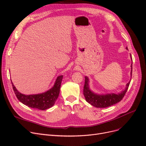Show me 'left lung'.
Masks as SVG:
<instances>
[{
    "label": "left lung",
    "instance_id": "left-lung-1",
    "mask_svg": "<svg viewBox=\"0 0 146 146\" xmlns=\"http://www.w3.org/2000/svg\"><path fill=\"white\" fill-rule=\"evenodd\" d=\"M126 49L128 50L127 47H126ZM130 57H131L132 61V63L131 64V72H130V74H131V79H130V80H131L133 70V60L131 54H130ZM85 83L83 89V95L85 97L86 102L89 103L91 105H93L94 106L96 107V108H106V107L110 106L120 102L124 96L129 85L130 82H131V80H129L128 83H127L125 88L123 90H122L120 93L115 94L111 92L105 94H99L95 93L94 91L90 89L89 86V79L88 76H85Z\"/></svg>",
    "mask_w": 146,
    "mask_h": 146
}]
</instances>
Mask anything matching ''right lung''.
I'll use <instances>...</instances> for the list:
<instances>
[{
	"label": "right lung",
	"mask_w": 146,
	"mask_h": 146,
	"mask_svg": "<svg viewBox=\"0 0 146 146\" xmlns=\"http://www.w3.org/2000/svg\"><path fill=\"white\" fill-rule=\"evenodd\" d=\"M63 77V75L58 76L53 86L47 91L41 94L33 95H25L20 93L15 88L12 81L11 82L14 92L21 102L30 108L45 110L54 105L60 94Z\"/></svg>",
	"instance_id": "1"
}]
</instances>
